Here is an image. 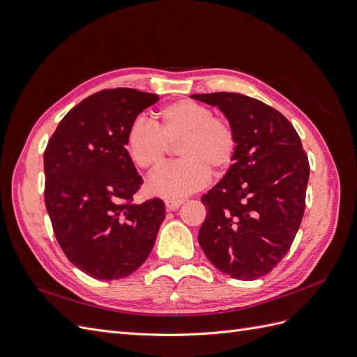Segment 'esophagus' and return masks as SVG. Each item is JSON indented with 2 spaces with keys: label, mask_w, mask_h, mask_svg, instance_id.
I'll list each match as a JSON object with an SVG mask.
<instances>
[{
  "label": "esophagus",
  "mask_w": 357,
  "mask_h": 357,
  "mask_svg": "<svg viewBox=\"0 0 357 357\" xmlns=\"http://www.w3.org/2000/svg\"><path fill=\"white\" fill-rule=\"evenodd\" d=\"M183 202H185V199H167L165 201V207L169 211H176V210H178L181 207Z\"/></svg>",
  "instance_id": "1"
}]
</instances>
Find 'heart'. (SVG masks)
Wrapping results in <instances>:
<instances>
[{
  "label": "heart",
  "mask_w": 357,
  "mask_h": 357,
  "mask_svg": "<svg viewBox=\"0 0 357 357\" xmlns=\"http://www.w3.org/2000/svg\"><path fill=\"white\" fill-rule=\"evenodd\" d=\"M181 158L150 176L147 189L156 197L178 199L205 186L210 169H228L236 153L234 126L215 117L210 107L192 100H180L162 107L155 114V126L146 117L129 125L125 147L134 164L146 171L156 169L165 160L169 144L177 143Z\"/></svg>",
  "instance_id": "heart-1"
}]
</instances>
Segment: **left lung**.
Instances as JSON below:
<instances>
[{
    "label": "left lung",
    "instance_id": "obj_1",
    "mask_svg": "<svg viewBox=\"0 0 357 357\" xmlns=\"http://www.w3.org/2000/svg\"><path fill=\"white\" fill-rule=\"evenodd\" d=\"M228 119L236 153L223 178L201 198L207 215L198 241L208 261L236 280H256L282 261L305 210L307 153L287 119L241 93H195Z\"/></svg>",
    "mask_w": 357,
    "mask_h": 357
}]
</instances>
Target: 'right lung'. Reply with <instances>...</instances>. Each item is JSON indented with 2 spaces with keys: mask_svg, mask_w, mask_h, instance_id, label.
I'll return each instance as SVG.
<instances>
[{
  "mask_svg": "<svg viewBox=\"0 0 357 357\" xmlns=\"http://www.w3.org/2000/svg\"><path fill=\"white\" fill-rule=\"evenodd\" d=\"M159 95L96 92L59 122L45 152V201L68 261L98 280L132 274L152 252L165 204H134L143 183L125 149L129 125Z\"/></svg>",
  "mask_w": 357,
  "mask_h": 357,
  "instance_id": "add662e5",
  "label": "right lung"
}]
</instances>
